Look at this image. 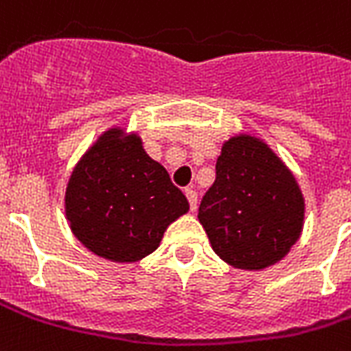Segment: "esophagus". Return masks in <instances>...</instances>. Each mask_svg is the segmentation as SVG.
Instances as JSON below:
<instances>
[{
  "label": "esophagus",
  "instance_id": "34e87169",
  "mask_svg": "<svg viewBox=\"0 0 351 351\" xmlns=\"http://www.w3.org/2000/svg\"><path fill=\"white\" fill-rule=\"evenodd\" d=\"M184 193H186L187 202H189V210L191 211L197 210V193H195L191 187H186V191H184Z\"/></svg>",
  "mask_w": 351,
  "mask_h": 351
}]
</instances>
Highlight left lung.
<instances>
[{
	"label": "left lung",
	"mask_w": 351,
	"mask_h": 351,
	"mask_svg": "<svg viewBox=\"0 0 351 351\" xmlns=\"http://www.w3.org/2000/svg\"><path fill=\"white\" fill-rule=\"evenodd\" d=\"M199 221L219 258L237 269L271 267L298 241L304 199L280 158L252 136L226 141Z\"/></svg>",
	"instance_id": "obj_1"
}]
</instances>
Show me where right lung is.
<instances>
[{
	"instance_id": "1",
	"label": "right lung",
	"mask_w": 351,
	"mask_h": 351,
	"mask_svg": "<svg viewBox=\"0 0 351 351\" xmlns=\"http://www.w3.org/2000/svg\"><path fill=\"white\" fill-rule=\"evenodd\" d=\"M189 210L186 195L140 138L104 132L75 167L66 215L75 237L104 259L132 263L154 252L165 228Z\"/></svg>"
}]
</instances>
